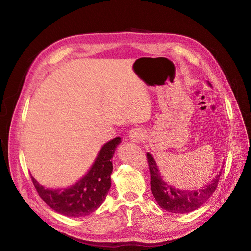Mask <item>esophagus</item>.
<instances>
[{"instance_id": "obj_1", "label": "esophagus", "mask_w": 251, "mask_h": 251, "mask_svg": "<svg viewBox=\"0 0 251 251\" xmlns=\"http://www.w3.org/2000/svg\"><path fill=\"white\" fill-rule=\"evenodd\" d=\"M144 136V133L141 128H133L129 132V138L133 142H139Z\"/></svg>"}]
</instances>
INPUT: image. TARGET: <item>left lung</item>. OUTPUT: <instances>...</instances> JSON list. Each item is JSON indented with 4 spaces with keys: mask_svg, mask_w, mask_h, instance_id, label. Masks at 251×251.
Returning a JSON list of instances; mask_svg holds the SVG:
<instances>
[{
    "mask_svg": "<svg viewBox=\"0 0 251 251\" xmlns=\"http://www.w3.org/2000/svg\"><path fill=\"white\" fill-rule=\"evenodd\" d=\"M208 85L211 83L208 81ZM147 161L150 172V187L157 204L163 210L175 213H190L205 204L218 186L221 172L204 187L197 190H179L166 182L160 173L153 156L147 153Z\"/></svg>",
    "mask_w": 251,
    "mask_h": 251,
    "instance_id": "obj_1",
    "label": "left lung"
}]
</instances>
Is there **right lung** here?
Masks as SVG:
<instances>
[{"mask_svg": "<svg viewBox=\"0 0 251 251\" xmlns=\"http://www.w3.org/2000/svg\"><path fill=\"white\" fill-rule=\"evenodd\" d=\"M120 142L121 138L116 137L104 144L87 175L69 188L56 190L44 188L31 176L38 195L47 206L61 215L68 217L90 215L103 204L111 188L112 158Z\"/></svg>", "mask_w": 251, "mask_h": 251, "instance_id": "right-lung-1", "label": "right lung"}]
</instances>
